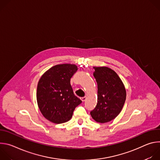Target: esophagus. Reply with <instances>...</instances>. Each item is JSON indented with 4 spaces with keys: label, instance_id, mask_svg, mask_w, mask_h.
Here are the masks:
<instances>
[{
    "label": "esophagus",
    "instance_id": "obj_1",
    "mask_svg": "<svg viewBox=\"0 0 160 160\" xmlns=\"http://www.w3.org/2000/svg\"><path fill=\"white\" fill-rule=\"evenodd\" d=\"M86 99H87L86 97H83V98H81V100H82V102H84V101L86 100Z\"/></svg>",
    "mask_w": 160,
    "mask_h": 160
}]
</instances>
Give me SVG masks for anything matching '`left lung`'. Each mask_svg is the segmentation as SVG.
I'll list each match as a JSON object with an SVG mask.
<instances>
[{"instance_id": "8db88e82", "label": "left lung", "mask_w": 160, "mask_h": 160, "mask_svg": "<svg viewBox=\"0 0 160 160\" xmlns=\"http://www.w3.org/2000/svg\"><path fill=\"white\" fill-rule=\"evenodd\" d=\"M93 73L98 83V104L90 112L97 122L104 123L120 113L126 100V89L118 74L106 66H94Z\"/></svg>"}]
</instances>
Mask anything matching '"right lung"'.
<instances>
[{"label": "right lung", "mask_w": 160, "mask_h": 160, "mask_svg": "<svg viewBox=\"0 0 160 160\" xmlns=\"http://www.w3.org/2000/svg\"><path fill=\"white\" fill-rule=\"evenodd\" d=\"M74 64L55 65L45 72L38 80L37 101L45 118L59 124L69 121L75 108L82 101L73 94L70 79L77 71Z\"/></svg>", "instance_id": "1"}]
</instances>
